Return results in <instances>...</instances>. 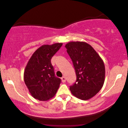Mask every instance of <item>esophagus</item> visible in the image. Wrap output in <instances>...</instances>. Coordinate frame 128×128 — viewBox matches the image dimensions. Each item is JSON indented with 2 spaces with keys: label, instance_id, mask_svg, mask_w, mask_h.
<instances>
[{
  "label": "esophagus",
  "instance_id": "1",
  "mask_svg": "<svg viewBox=\"0 0 128 128\" xmlns=\"http://www.w3.org/2000/svg\"><path fill=\"white\" fill-rule=\"evenodd\" d=\"M61 79H62V81L63 82H65L66 80V77H64V76L62 77Z\"/></svg>",
  "mask_w": 128,
  "mask_h": 128
}]
</instances>
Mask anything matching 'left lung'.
I'll use <instances>...</instances> for the list:
<instances>
[{
  "label": "left lung",
  "mask_w": 128,
  "mask_h": 128,
  "mask_svg": "<svg viewBox=\"0 0 128 128\" xmlns=\"http://www.w3.org/2000/svg\"><path fill=\"white\" fill-rule=\"evenodd\" d=\"M76 74V80L70 86L72 94L88 100L97 94L104 84L103 61L91 46L84 42H70L66 45Z\"/></svg>",
  "instance_id": "obj_1"
}]
</instances>
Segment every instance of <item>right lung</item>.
I'll list each match as a JSON object with an SVG mask.
<instances>
[{
    "label": "right lung",
    "instance_id": "1",
    "mask_svg": "<svg viewBox=\"0 0 128 128\" xmlns=\"http://www.w3.org/2000/svg\"><path fill=\"white\" fill-rule=\"evenodd\" d=\"M62 45V43H56L42 46L26 66L24 74L25 84L31 95L39 101H48L54 96L61 83V79L55 76L51 59Z\"/></svg>",
    "mask_w": 128,
    "mask_h": 128
}]
</instances>
